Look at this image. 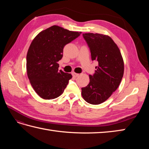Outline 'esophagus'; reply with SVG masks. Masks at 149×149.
I'll use <instances>...</instances> for the list:
<instances>
[{
	"label": "esophagus",
	"instance_id": "esophagus-1",
	"mask_svg": "<svg viewBox=\"0 0 149 149\" xmlns=\"http://www.w3.org/2000/svg\"><path fill=\"white\" fill-rule=\"evenodd\" d=\"M72 75L75 77H76L77 76H79V74H77V73H75V72H72Z\"/></svg>",
	"mask_w": 149,
	"mask_h": 149
}]
</instances>
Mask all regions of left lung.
I'll list each match as a JSON object with an SVG mask.
<instances>
[{
	"instance_id": "8db88e82",
	"label": "left lung",
	"mask_w": 149,
	"mask_h": 149,
	"mask_svg": "<svg viewBox=\"0 0 149 149\" xmlns=\"http://www.w3.org/2000/svg\"><path fill=\"white\" fill-rule=\"evenodd\" d=\"M83 38L89 47L91 59L99 63L90 83L82 88V96L91 104L106 101L118 88L124 72V63L118 46L109 36L84 33Z\"/></svg>"
}]
</instances>
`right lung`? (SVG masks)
Here are the masks:
<instances>
[{"mask_svg": "<svg viewBox=\"0 0 149 149\" xmlns=\"http://www.w3.org/2000/svg\"><path fill=\"white\" fill-rule=\"evenodd\" d=\"M58 26L42 31L31 42L27 54V73L31 86L43 99H54L63 93L70 74L58 70L64 47L80 36Z\"/></svg>", "mask_w": 149, "mask_h": 149, "instance_id": "1", "label": "right lung"}]
</instances>
